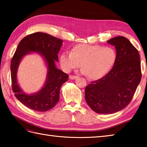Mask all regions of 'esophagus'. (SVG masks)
Segmentation results:
<instances>
[{
    "instance_id": "esophagus-1",
    "label": "esophagus",
    "mask_w": 147,
    "mask_h": 147,
    "mask_svg": "<svg viewBox=\"0 0 147 147\" xmlns=\"http://www.w3.org/2000/svg\"><path fill=\"white\" fill-rule=\"evenodd\" d=\"M77 78H78L77 76H74V75H70L69 76V78L71 80H75V79Z\"/></svg>"
}]
</instances>
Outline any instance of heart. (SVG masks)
I'll use <instances>...</instances> for the list:
<instances>
[{
  "instance_id": "1",
  "label": "heart",
  "mask_w": 147,
  "mask_h": 147,
  "mask_svg": "<svg viewBox=\"0 0 147 147\" xmlns=\"http://www.w3.org/2000/svg\"><path fill=\"white\" fill-rule=\"evenodd\" d=\"M116 58V52L110 47L80 43L74 46L71 53H62L59 61L66 72L80 67L82 64V73L90 79L97 80L110 71Z\"/></svg>"
}]
</instances>
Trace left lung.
<instances>
[{"label":"left lung","mask_w":147,"mask_h":147,"mask_svg":"<svg viewBox=\"0 0 147 147\" xmlns=\"http://www.w3.org/2000/svg\"><path fill=\"white\" fill-rule=\"evenodd\" d=\"M116 50L117 58L112 69L102 78L85 88V100L98 114H110L123 110L131 101L142 79L138 50L124 36L107 41Z\"/></svg>","instance_id":"obj_1"}]
</instances>
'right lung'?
I'll list each match as a JSON object with an SVG mask.
<instances>
[{
	"label": "right lung",
	"instance_id": "right-lung-1",
	"mask_svg": "<svg viewBox=\"0 0 147 147\" xmlns=\"http://www.w3.org/2000/svg\"><path fill=\"white\" fill-rule=\"evenodd\" d=\"M60 38L47 33L36 32L27 35L19 43L11 64L12 89L14 95L24 105L33 111L45 112L52 109L59 100L62 84L68 80L69 75L55 66L58 53L62 45ZM32 52H37L45 59L48 66V74L45 86L33 94L24 93L18 86L17 71L22 58Z\"/></svg>",
	"mask_w": 147,
	"mask_h": 147
}]
</instances>
